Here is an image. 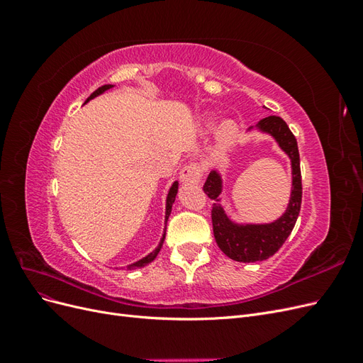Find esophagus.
Returning a JSON list of instances; mask_svg holds the SVG:
<instances>
[{
    "label": "esophagus",
    "mask_w": 363,
    "mask_h": 363,
    "mask_svg": "<svg viewBox=\"0 0 363 363\" xmlns=\"http://www.w3.org/2000/svg\"><path fill=\"white\" fill-rule=\"evenodd\" d=\"M201 175H203L201 168L196 163L191 162L183 167V169L180 172V179L186 184H196V183H200Z\"/></svg>",
    "instance_id": "obj_1"
}]
</instances>
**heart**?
Instances as JSON below:
<instances>
[{
	"instance_id": "heart-1",
	"label": "heart",
	"mask_w": 363,
	"mask_h": 363,
	"mask_svg": "<svg viewBox=\"0 0 363 363\" xmlns=\"http://www.w3.org/2000/svg\"><path fill=\"white\" fill-rule=\"evenodd\" d=\"M207 124H208V127H212L215 124V118L213 116L208 118ZM236 133H238V124L235 123V121H230V119L224 121V123L218 128V138H219V140L224 142V144L232 142L235 139Z\"/></svg>"
}]
</instances>
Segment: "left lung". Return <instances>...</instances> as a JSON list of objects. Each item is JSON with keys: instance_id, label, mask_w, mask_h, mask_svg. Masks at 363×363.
<instances>
[{"instance_id": "8db88e82", "label": "left lung", "mask_w": 363, "mask_h": 363, "mask_svg": "<svg viewBox=\"0 0 363 363\" xmlns=\"http://www.w3.org/2000/svg\"><path fill=\"white\" fill-rule=\"evenodd\" d=\"M263 133L271 135L279 147L286 152L292 167V189L291 199L284 213L269 224H236L228 218L224 207L219 204V195L223 192V179L216 169L211 171L203 186V191L211 200L213 235L218 247L225 256L236 262H260L267 260L280 250L284 240L291 235L301 207V169L296 139L288 124L280 116H267L256 125ZM251 130V128H250Z\"/></svg>"}]
</instances>
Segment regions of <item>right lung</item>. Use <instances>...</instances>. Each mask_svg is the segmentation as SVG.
<instances>
[{
  "mask_svg": "<svg viewBox=\"0 0 363 363\" xmlns=\"http://www.w3.org/2000/svg\"><path fill=\"white\" fill-rule=\"evenodd\" d=\"M111 87H113V84H104V86H101V87H98V89H96L94 94H91V96H89V98H87L86 103L89 101V100H92V98H95V96H98V95H101V94H103V92H106L107 89H111ZM177 189H179V182H174V183H172V186L169 188L168 196H167V212H164V224H167L168 218H169V215H171V211H172V203L175 201V195H177ZM163 240H164V233H163V236H162V239H160V244H159V247H157L155 251H151L148 256L142 257L140 260H138V262H135V263H131V265H128L127 268H128V269H136V268H142V267L148 265V263H151L152 260L156 259V256L159 255V251H160V248H162V245H163Z\"/></svg>",
  "mask_w": 363,
  "mask_h": 363,
  "instance_id": "1",
  "label": "right lung"
}]
</instances>
